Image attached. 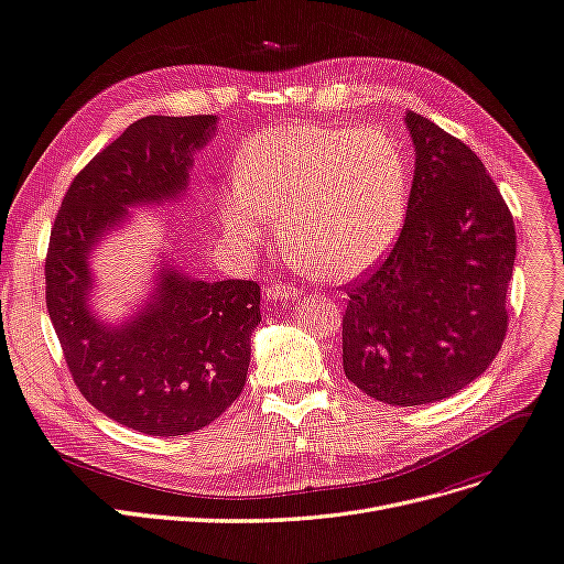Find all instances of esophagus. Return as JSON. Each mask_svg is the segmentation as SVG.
<instances>
[{
	"label": "esophagus",
	"instance_id": "obj_1",
	"mask_svg": "<svg viewBox=\"0 0 564 564\" xmlns=\"http://www.w3.org/2000/svg\"><path fill=\"white\" fill-rule=\"evenodd\" d=\"M267 300H276V302H295L300 300V290L290 283H272L264 288Z\"/></svg>",
	"mask_w": 564,
	"mask_h": 564
}]
</instances>
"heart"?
<instances>
[{
    "instance_id": "heart-1",
    "label": "heart",
    "mask_w": 564,
    "mask_h": 564,
    "mask_svg": "<svg viewBox=\"0 0 564 564\" xmlns=\"http://www.w3.org/2000/svg\"><path fill=\"white\" fill-rule=\"evenodd\" d=\"M410 173L384 131L283 124L253 135L237 182L218 198L226 235L258 247L269 216L290 249L317 274L346 281L376 267L401 235Z\"/></svg>"
}]
</instances>
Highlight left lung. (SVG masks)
<instances>
[{
  "label": "left lung",
  "instance_id": "8db88e82",
  "mask_svg": "<svg viewBox=\"0 0 564 564\" xmlns=\"http://www.w3.org/2000/svg\"><path fill=\"white\" fill-rule=\"evenodd\" d=\"M414 175L389 256L346 285L343 371L389 405L443 401L479 378L507 334L517 230L463 140L408 112Z\"/></svg>",
  "mask_w": 564,
  "mask_h": 564
}]
</instances>
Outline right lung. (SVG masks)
<instances>
[{"label":"right lung","mask_w":564,"mask_h":564,"mask_svg":"<svg viewBox=\"0 0 564 564\" xmlns=\"http://www.w3.org/2000/svg\"><path fill=\"white\" fill-rule=\"evenodd\" d=\"M214 129L216 115L133 121L73 177L47 243L45 306L73 382L96 410L147 435L198 431L241 394L260 285L165 272L144 313L108 329L85 306L87 253L127 205L177 195Z\"/></svg>","instance_id":"right-lung-1"}]
</instances>
